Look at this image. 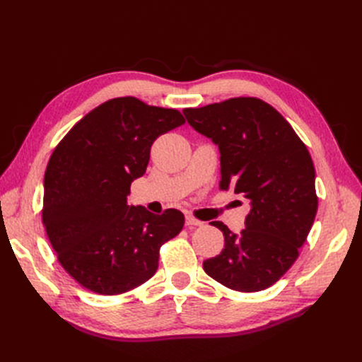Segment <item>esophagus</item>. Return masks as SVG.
<instances>
[{
    "instance_id": "esophagus-1",
    "label": "esophagus",
    "mask_w": 362,
    "mask_h": 362,
    "mask_svg": "<svg viewBox=\"0 0 362 362\" xmlns=\"http://www.w3.org/2000/svg\"><path fill=\"white\" fill-rule=\"evenodd\" d=\"M185 225H187V226H202L204 222L198 221V218H194L192 216H185Z\"/></svg>"
}]
</instances>
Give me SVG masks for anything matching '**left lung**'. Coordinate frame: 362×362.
Segmentation results:
<instances>
[{
  "label": "left lung",
  "mask_w": 362,
  "mask_h": 362,
  "mask_svg": "<svg viewBox=\"0 0 362 362\" xmlns=\"http://www.w3.org/2000/svg\"><path fill=\"white\" fill-rule=\"evenodd\" d=\"M187 122L221 152V189L250 204L238 235L211 222L225 247L204 261V270L235 291L273 286L299 257L317 213L315 170L308 149L291 125L258 98H231L182 110Z\"/></svg>",
  "instance_id": "8db88e82"
}]
</instances>
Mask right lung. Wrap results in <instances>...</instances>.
I'll return each mask as SVG.
<instances>
[{"mask_svg":"<svg viewBox=\"0 0 362 362\" xmlns=\"http://www.w3.org/2000/svg\"><path fill=\"white\" fill-rule=\"evenodd\" d=\"M185 122L178 110L115 98L78 120L54 149L43 180L42 222L62 267L98 294L148 281L160 247L178 235L184 214L127 204L146 172L154 140Z\"/></svg>","mask_w":362,"mask_h":362,"instance_id":"obj_1","label":"right lung"}]
</instances>
